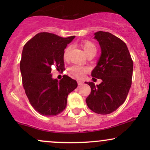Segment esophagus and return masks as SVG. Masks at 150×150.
<instances>
[{
	"label": "esophagus",
	"mask_w": 150,
	"mask_h": 150,
	"mask_svg": "<svg viewBox=\"0 0 150 150\" xmlns=\"http://www.w3.org/2000/svg\"><path fill=\"white\" fill-rule=\"evenodd\" d=\"M77 84H78V85H83V82H82V81H80V80H77Z\"/></svg>",
	"instance_id": "1"
}]
</instances>
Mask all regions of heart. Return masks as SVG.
I'll list each match as a JSON object with an SVG mask.
<instances>
[{"mask_svg":"<svg viewBox=\"0 0 150 150\" xmlns=\"http://www.w3.org/2000/svg\"><path fill=\"white\" fill-rule=\"evenodd\" d=\"M81 45H82V49H84L87 56L90 54V53H97V46L94 43L90 42V41H85V42L82 43ZM70 50H71V46H68L65 48L64 52H63V58H64V60L68 59ZM68 71L73 76L77 77L78 79H82V77L85 76V73L88 72V69L85 67L73 65V66L70 67Z\"/></svg>","mask_w":150,"mask_h":150,"instance_id":"heart-1","label":"heart"}]
</instances>
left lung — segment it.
Here are the masks:
<instances>
[{"instance_id": "8db88e82", "label": "left lung", "mask_w": 150, "mask_h": 150, "mask_svg": "<svg viewBox=\"0 0 150 150\" xmlns=\"http://www.w3.org/2000/svg\"><path fill=\"white\" fill-rule=\"evenodd\" d=\"M94 39L99 42L101 54L92 76L102 82L97 85L85 82L91 87L86 103L94 112L108 114L126 99L132 84L133 62L126 44L119 38L99 31L94 33Z\"/></svg>"}]
</instances>
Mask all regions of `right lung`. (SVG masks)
<instances>
[{
	"label": "right lung",
	"instance_id": "right-lung-1",
	"mask_svg": "<svg viewBox=\"0 0 150 150\" xmlns=\"http://www.w3.org/2000/svg\"><path fill=\"white\" fill-rule=\"evenodd\" d=\"M75 37L41 32L24 46L20 65L22 85L32 107L43 116L61 113L68 94L77 87L76 80L68 75L58 81L51 74L53 65L58 70H65L64 49Z\"/></svg>",
	"mask_w": 150,
	"mask_h": 150
}]
</instances>
